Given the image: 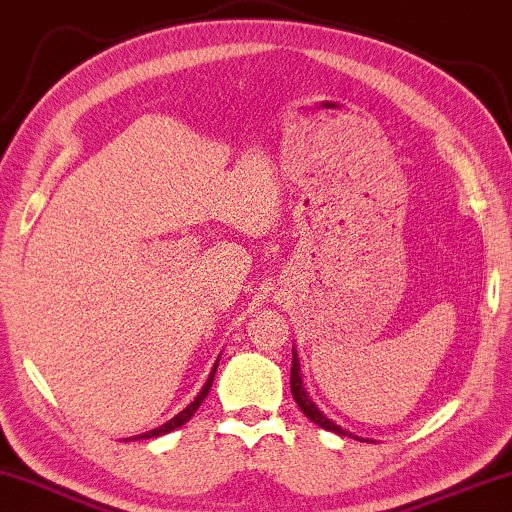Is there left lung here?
<instances>
[{"label": "left lung", "mask_w": 512, "mask_h": 512, "mask_svg": "<svg viewBox=\"0 0 512 512\" xmlns=\"http://www.w3.org/2000/svg\"><path fill=\"white\" fill-rule=\"evenodd\" d=\"M290 391H292V398H295V403L299 405V410H302L306 417H309L313 424L316 426H320V428H325V431H332V433H339V435H351L349 431H344L342 426H337L335 421L332 419H327L323 412L318 410L316 407V403H313V400L309 398V395H306V391H304V386H302V377H299V358H297V351L292 349V367H290ZM351 438H356V440H360L358 435H351Z\"/></svg>", "instance_id": "obj_1"}]
</instances>
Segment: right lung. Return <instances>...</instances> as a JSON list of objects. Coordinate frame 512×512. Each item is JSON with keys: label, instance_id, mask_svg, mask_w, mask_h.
<instances>
[{"label": "right lung", "instance_id": "1", "mask_svg": "<svg viewBox=\"0 0 512 512\" xmlns=\"http://www.w3.org/2000/svg\"><path fill=\"white\" fill-rule=\"evenodd\" d=\"M217 363H220V360H217ZM217 363L213 365V372H210L208 381H206V384H203L201 393L196 395V398L192 400V403H189V405L185 407V410H182L180 414H175V417L170 419V421H166V424H161L159 428H154V431H147V433H142V435H135L133 440H149V438H159V435H166V433H170V431H175V428L185 426L187 421L194 417V412L199 410L203 400H206V395H208V391H210V386H213V379H215V372H217Z\"/></svg>", "mask_w": 512, "mask_h": 512}]
</instances>
